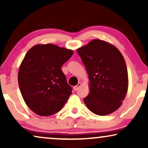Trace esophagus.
I'll use <instances>...</instances> for the list:
<instances>
[{"label":"esophagus","mask_w":148,"mask_h":148,"mask_svg":"<svg viewBox=\"0 0 148 148\" xmlns=\"http://www.w3.org/2000/svg\"><path fill=\"white\" fill-rule=\"evenodd\" d=\"M81 86H82V83H78V84L77 85V86H74V88H73V89H74V90H75V91H77V90H78V89L79 88H80V87Z\"/></svg>","instance_id":"34e87169"}]
</instances>
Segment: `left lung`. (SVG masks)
<instances>
[{
    "label": "left lung",
    "mask_w": 148,
    "mask_h": 148,
    "mask_svg": "<svg viewBox=\"0 0 148 148\" xmlns=\"http://www.w3.org/2000/svg\"><path fill=\"white\" fill-rule=\"evenodd\" d=\"M86 66L90 93L84 99L89 110L100 116L110 114L123 104L129 79L125 59L118 48L104 40H93L77 49Z\"/></svg>",
    "instance_id": "1"
}]
</instances>
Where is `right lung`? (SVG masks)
I'll return each instance as SVG.
<instances>
[{"instance_id": "1", "label": "right lung", "mask_w": 148, "mask_h": 148, "mask_svg": "<svg viewBox=\"0 0 148 148\" xmlns=\"http://www.w3.org/2000/svg\"><path fill=\"white\" fill-rule=\"evenodd\" d=\"M72 50L52 44H36L26 53L18 71V84L27 106L40 116L61 109L72 94L61 66Z\"/></svg>"}]
</instances>
